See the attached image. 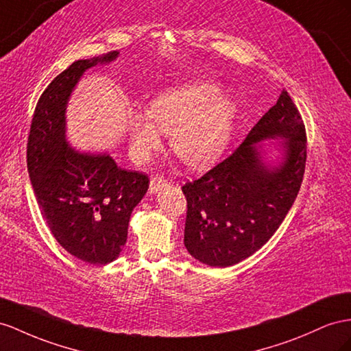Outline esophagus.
Instances as JSON below:
<instances>
[{"label":"esophagus","mask_w":351,"mask_h":351,"mask_svg":"<svg viewBox=\"0 0 351 351\" xmlns=\"http://www.w3.org/2000/svg\"><path fill=\"white\" fill-rule=\"evenodd\" d=\"M165 186H168V182L160 176H156L154 177L152 180H150V193H156L158 191H160V189H164Z\"/></svg>","instance_id":"1"}]
</instances>
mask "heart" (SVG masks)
I'll list each match as a JSON object with an SVG mask.
<instances>
[{"label": "heart", "instance_id": "obj_1", "mask_svg": "<svg viewBox=\"0 0 351 351\" xmlns=\"http://www.w3.org/2000/svg\"><path fill=\"white\" fill-rule=\"evenodd\" d=\"M147 117L136 113L130 124L131 154L143 164L160 147V133L169 134L173 152L187 167L204 168L229 145L236 103L220 84L196 81L173 87L150 100Z\"/></svg>", "mask_w": 351, "mask_h": 351}]
</instances>
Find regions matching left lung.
I'll use <instances>...</instances> for the list:
<instances>
[{
	"label": "left lung",
	"instance_id": "1",
	"mask_svg": "<svg viewBox=\"0 0 351 351\" xmlns=\"http://www.w3.org/2000/svg\"><path fill=\"white\" fill-rule=\"evenodd\" d=\"M283 136L286 162L269 170L253 145ZM306 125L283 88L276 105L255 124L243 143L182 191L187 201L184 245L191 255L227 267L258 251L279 229L295 201L306 171Z\"/></svg>",
	"mask_w": 351,
	"mask_h": 351
}]
</instances>
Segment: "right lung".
Listing matches in <instances>:
<instances>
[{"label": "right lung", "mask_w": 351, "mask_h": 351, "mask_svg": "<svg viewBox=\"0 0 351 351\" xmlns=\"http://www.w3.org/2000/svg\"><path fill=\"white\" fill-rule=\"evenodd\" d=\"M117 51L77 60L59 73L38 100L26 146V162L36 202L54 239L85 263L108 264L127 242L134 206L149 177L117 165L109 155L80 154L64 141V110L81 75Z\"/></svg>", "instance_id": "obj_1"}]
</instances>
